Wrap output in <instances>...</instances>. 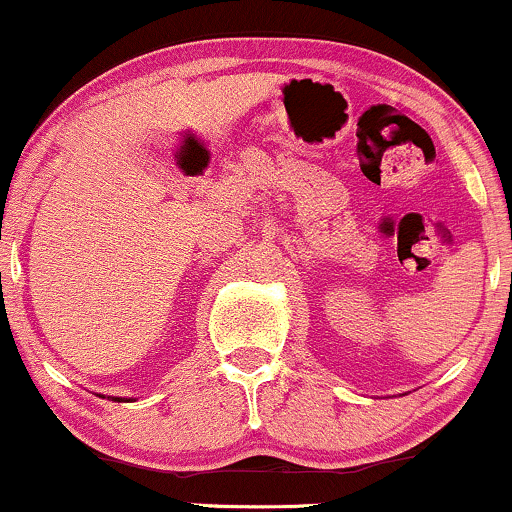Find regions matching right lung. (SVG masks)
I'll list each match as a JSON object with an SVG mask.
<instances>
[{"label":"right lung","mask_w":512,"mask_h":512,"mask_svg":"<svg viewBox=\"0 0 512 512\" xmlns=\"http://www.w3.org/2000/svg\"><path fill=\"white\" fill-rule=\"evenodd\" d=\"M100 398H104V396H100ZM111 401H118V403H123V401H132V398H123V396H109Z\"/></svg>","instance_id":"add662e5"}]
</instances>
